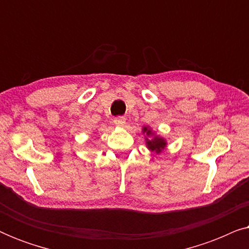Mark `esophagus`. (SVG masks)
Here are the masks:
<instances>
[{
	"instance_id": "obj_1",
	"label": "esophagus",
	"mask_w": 249,
	"mask_h": 249,
	"mask_svg": "<svg viewBox=\"0 0 249 249\" xmlns=\"http://www.w3.org/2000/svg\"><path fill=\"white\" fill-rule=\"evenodd\" d=\"M125 122V119L124 117H117L114 119V124L119 125V127H121V125H124Z\"/></svg>"
}]
</instances>
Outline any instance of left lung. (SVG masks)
Here are the masks:
<instances>
[{
    "instance_id": "left-lung-1",
    "label": "left lung",
    "mask_w": 249,
    "mask_h": 249,
    "mask_svg": "<svg viewBox=\"0 0 249 249\" xmlns=\"http://www.w3.org/2000/svg\"><path fill=\"white\" fill-rule=\"evenodd\" d=\"M144 131L147 132V135L151 134V130H148L147 128H144ZM147 146L148 148L151 149V151H155V152H161L162 148H164L165 146V142L163 141L162 138H159V137H154V139H152V141H148L147 142Z\"/></svg>"
}]
</instances>
